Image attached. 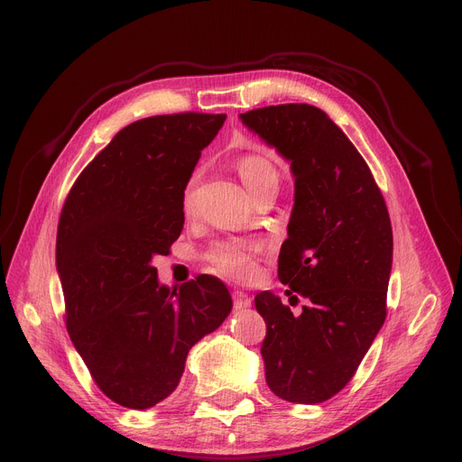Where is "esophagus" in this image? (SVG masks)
<instances>
[{
    "label": "esophagus",
    "instance_id": "obj_1",
    "mask_svg": "<svg viewBox=\"0 0 462 462\" xmlns=\"http://www.w3.org/2000/svg\"><path fill=\"white\" fill-rule=\"evenodd\" d=\"M232 300H234V307L236 309H247V307H251V298L245 292H241V290H234Z\"/></svg>",
    "mask_w": 462,
    "mask_h": 462
}]
</instances>
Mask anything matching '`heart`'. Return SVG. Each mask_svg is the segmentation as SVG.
Returning a JSON list of instances; mask_svg holds the SVG:
<instances>
[{
	"label": "heart",
	"instance_id": "heart-1",
	"mask_svg": "<svg viewBox=\"0 0 462 462\" xmlns=\"http://www.w3.org/2000/svg\"><path fill=\"white\" fill-rule=\"evenodd\" d=\"M237 176L244 181L251 197L256 199L258 194L265 189L279 187L281 176L279 170L273 166L272 161L258 153H249L239 157L234 162ZM199 185L200 176L194 172L183 185L181 190V211L185 217H194L199 213ZM254 247L245 244V241H223L209 249L208 260L213 268L223 273L225 277L245 281L254 275L256 263H254Z\"/></svg>",
	"mask_w": 462,
	"mask_h": 462
}]
</instances>
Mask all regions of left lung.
<instances>
[{
    "label": "left lung",
    "mask_w": 462,
    "mask_h": 462,
    "mask_svg": "<svg viewBox=\"0 0 462 462\" xmlns=\"http://www.w3.org/2000/svg\"><path fill=\"white\" fill-rule=\"evenodd\" d=\"M239 117L290 161L296 180L279 279L305 305L294 314L268 290L254 298L268 329L265 382L288 402H324L352 380L383 326L390 213L365 159L324 110L290 103Z\"/></svg>",
    "instance_id": "8db88e82"
}]
</instances>
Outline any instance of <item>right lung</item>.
Returning <instances> with one entry per match:
<instances>
[{
    "mask_svg": "<svg viewBox=\"0 0 462 462\" xmlns=\"http://www.w3.org/2000/svg\"><path fill=\"white\" fill-rule=\"evenodd\" d=\"M226 114L152 116L121 129L70 187L56 263L72 345L99 390L145 410L172 393L189 350L225 322L221 279L161 286L155 254L183 230L181 190Z\"/></svg>",
    "mask_w": 462,
    "mask_h": 462,
    "instance_id": "add662e5",
    "label": "right lung"
}]
</instances>
